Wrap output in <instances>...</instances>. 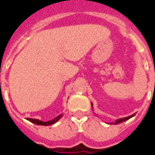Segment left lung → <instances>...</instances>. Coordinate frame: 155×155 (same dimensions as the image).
<instances>
[{
	"mask_svg": "<svg viewBox=\"0 0 155 155\" xmlns=\"http://www.w3.org/2000/svg\"><path fill=\"white\" fill-rule=\"evenodd\" d=\"M91 107H92L93 104L91 103ZM135 114H136V113H134V114H133L132 116H127V117H124V118L118 119V120H116L115 122H113V123H110V124H114V125H115V124H120V123H122V122H124V121H126V120H128L129 119L132 118L133 116H135Z\"/></svg>",
	"mask_w": 155,
	"mask_h": 155,
	"instance_id": "1",
	"label": "left lung"
}]
</instances>
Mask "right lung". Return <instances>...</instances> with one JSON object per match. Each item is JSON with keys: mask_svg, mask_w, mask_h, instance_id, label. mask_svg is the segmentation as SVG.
<instances>
[{"mask_svg": "<svg viewBox=\"0 0 155 155\" xmlns=\"http://www.w3.org/2000/svg\"><path fill=\"white\" fill-rule=\"evenodd\" d=\"M62 117V114L59 115L58 116H57L56 118H54L53 120H50V121H48V122H43V121H41L39 120H37V119H31V118H27V120L30 121L31 123H33V124H36V125H41V126H50L52 125L53 124H56L57 121H58Z\"/></svg>", "mask_w": 155, "mask_h": 155, "instance_id": "obj_1", "label": "right lung"}]
</instances>
